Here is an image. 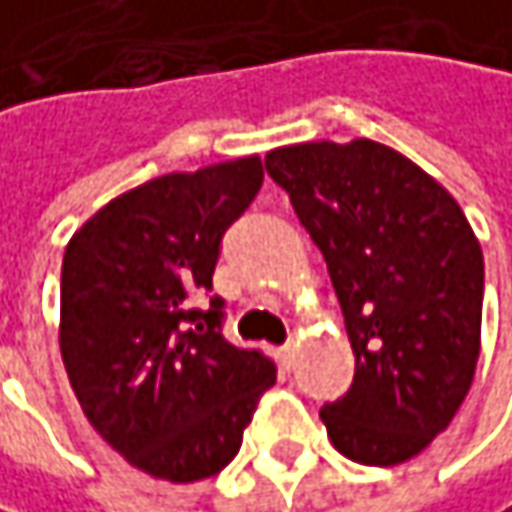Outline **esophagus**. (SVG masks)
Wrapping results in <instances>:
<instances>
[{
	"label": "esophagus",
	"instance_id": "1",
	"mask_svg": "<svg viewBox=\"0 0 512 512\" xmlns=\"http://www.w3.org/2000/svg\"><path fill=\"white\" fill-rule=\"evenodd\" d=\"M281 357H284V363L290 366V363H293V357H296V346H293V343H287V346L281 349Z\"/></svg>",
	"mask_w": 512,
	"mask_h": 512
}]
</instances>
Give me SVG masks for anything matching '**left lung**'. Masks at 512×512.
<instances>
[{
  "instance_id": "obj_1",
  "label": "left lung",
  "mask_w": 512,
  "mask_h": 512,
  "mask_svg": "<svg viewBox=\"0 0 512 512\" xmlns=\"http://www.w3.org/2000/svg\"><path fill=\"white\" fill-rule=\"evenodd\" d=\"M266 172L328 263L354 381L319 410L340 454L395 466L442 434L481 354L484 252L454 196L384 143H299Z\"/></svg>"
}]
</instances>
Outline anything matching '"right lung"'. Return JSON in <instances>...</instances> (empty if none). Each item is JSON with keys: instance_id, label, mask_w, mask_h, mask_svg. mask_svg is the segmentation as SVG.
<instances>
[{"instance_id": "1", "label": "right lung", "mask_w": 512, "mask_h": 512, "mask_svg": "<svg viewBox=\"0 0 512 512\" xmlns=\"http://www.w3.org/2000/svg\"><path fill=\"white\" fill-rule=\"evenodd\" d=\"M263 184L257 155L152 178L96 210L67 243L61 357L75 398L131 466L172 484L222 472L240 451L275 363L222 337L205 310L219 243Z\"/></svg>"}]
</instances>
